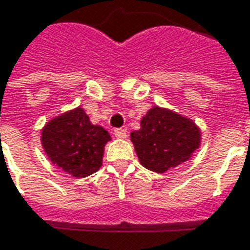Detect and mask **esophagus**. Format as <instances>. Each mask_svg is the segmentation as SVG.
<instances>
[{
    "instance_id": "obj_1",
    "label": "esophagus",
    "mask_w": 250,
    "mask_h": 250,
    "mask_svg": "<svg viewBox=\"0 0 250 250\" xmlns=\"http://www.w3.org/2000/svg\"><path fill=\"white\" fill-rule=\"evenodd\" d=\"M114 134L116 138H119V139H125V136H127V131H125V128H115Z\"/></svg>"
}]
</instances>
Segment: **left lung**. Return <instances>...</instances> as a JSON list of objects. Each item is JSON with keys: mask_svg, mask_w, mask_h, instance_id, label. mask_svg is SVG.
<instances>
[{"mask_svg": "<svg viewBox=\"0 0 250 250\" xmlns=\"http://www.w3.org/2000/svg\"><path fill=\"white\" fill-rule=\"evenodd\" d=\"M139 162L155 173H166L186 162L201 143V131L193 120L154 105L141 120V130L131 132Z\"/></svg>", "mask_w": 250, "mask_h": 250, "instance_id": "obj_1", "label": "left lung"}]
</instances>
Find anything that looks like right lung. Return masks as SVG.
<instances>
[{"mask_svg":"<svg viewBox=\"0 0 250 250\" xmlns=\"http://www.w3.org/2000/svg\"><path fill=\"white\" fill-rule=\"evenodd\" d=\"M108 141V132L92 125L80 107L53 118L41 131V143L52 163L76 178L98 171Z\"/></svg>","mask_w":250,"mask_h":250,"instance_id":"right-lung-1","label":"right lung"}]
</instances>
